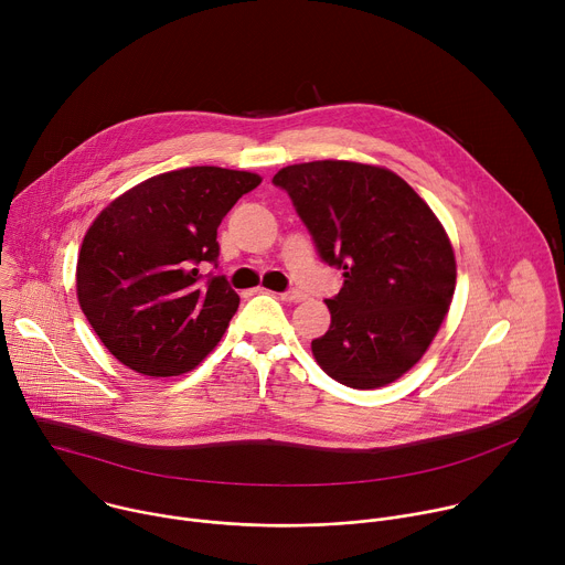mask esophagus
<instances>
[{"label":"esophagus","mask_w":565,"mask_h":565,"mask_svg":"<svg viewBox=\"0 0 565 565\" xmlns=\"http://www.w3.org/2000/svg\"><path fill=\"white\" fill-rule=\"evenodd\" d=\"M264 290V288H262ZM279 297L284 299V301H303L306 299V295L301 292V290H286V292H279Z\"/></svg>","instance_id":"1"}]
</instances>
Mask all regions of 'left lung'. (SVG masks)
Listing matches in <instances>:
<instances>
[{
    "instance_id": "obj_1",
    "label": "left lung",
    "mask_w": 565,
    "mask_h": 565,
    "mask_svg": "<svg viewBox=\"0 0 565 565\" xmlns=\"http://www.w3.org/2000/svg\"><path fill=\"white\" fill-rule=\"evenodd\" d=\"M312 236L319 259L342 273L327 299L329 331L312 340L317 364L353 388H377L407 373L449 310L456 259L429 205L397 174L315 160L273 179Z\"/></svg>"
}]
</instances>
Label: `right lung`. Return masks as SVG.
Here are the masks:
<instances>
[{"label": "right lung", "instance_id": "add662e5", "mask_svg": "<svg viewBox=\"0 0 565 565\" xmlns=\"http://www.w3.org/2000/svg\"><path fill=\"white\" fill-rule=\"evenodd\" d=\"M262 177L223 168L158 174L109 203L77 257V301L125 366L170 377L223 338L238 295L218 268L216 227Z\"/></svg>", "mask_w": 565, "mask_h": 565}]
</instances>
